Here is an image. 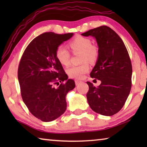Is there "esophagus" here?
I'll list each match as a JSON object with an SVG mask.
<instances>
[{
  "label": "esophagus",
  "mask_w": 147,
  "mask_h": 147,
  "mask_svg": "<svg viewBox=\"0 0 147 147\" xmlns=\"http://www.w3.org/2000/svg\"><path fill=\"white\" fill-rule=\"evenodd\" d=\"M74 82H75V84H76V86H78V84L81 82V81L78 80H74Z\"/></svg>",
  "instance_id": "34e87169"
}]
</instances>
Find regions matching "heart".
<instances>
[{
	"instance_id": "1",
	"label": "heart",
	"mask_w": 147,
	"mask_h": 147,
	"mask_svg": "<svg viewBox=\"0 0 147 147\" xmlns=\"http://www.w3.org/2000/svg\"><path fill=\"white\" fill-rule=\"evenodd\" d=\"M70 47L73 53H82V61L84 63L80 65H73L67 69L69 77L76 79H82L84 74L89 70V66L86 61L93 62L98 57V51L95 47L92 45L91 41L86 37L78 36L69 42ZM56 58L62 65L67 66L70 63L71 53L63 45L59 46L56 51Z\"/></svg>"
}]
</instances>
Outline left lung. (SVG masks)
I'll return each instance as SVG.
<instances>
[{"label":"left lung","instance_id":"8db88e82","mask_svg":"<svg viewBox=\"0 0 147 147\" xmlns=\"http://www.w3.org/2000/svg\"><path fill=\"white\" fill-rule=\"evenodd\" d=\"M82 35L94 37L98 47V59L90 76L101 84L96 88L87 82L89 105L100 115H115L124 105L131 90L132 67L127 49L119 35L108 26H99Z\"/></svg>","mask_w":147,"mask_h":147}]
</instances>
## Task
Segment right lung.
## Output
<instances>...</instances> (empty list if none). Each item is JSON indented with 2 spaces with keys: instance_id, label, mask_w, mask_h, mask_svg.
I'll use <instances>...</instances> for the list:
<instances>
[{
  "instance_id": "obj_1",
  "label": "right lung",
  "mask_w": 147,
  "mask_h": 147,
  "mask_svg": "<svg viewBox=\"0 0 147 147\" xmlns=\"http://www.w3.org/2000/svg\"><path fill=\"white\" fill-rule=\"evenodd\" d=\"M73 36L45 32L30 43L19 62L22 98L32 115L42 121L55 120L65 111L66 95L75 87L55 55L56 49Z\"/></svg>"
}]
</instances>
